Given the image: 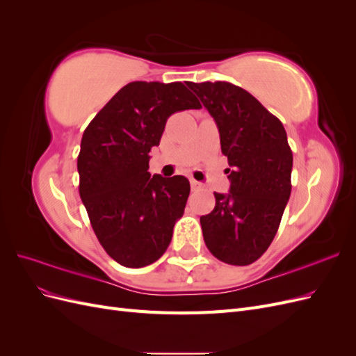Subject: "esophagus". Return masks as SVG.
Returning <instances> with one entry per match:
<instances>
[{
  "label": "esophagus",
  "instance_id": "34e87169",
  "mask_svg": "<svg viewBox=\"0 0 356 356\" xmlns=\"http://www.w3.org/2000/svg\"><path fill=\"white\" fill-rule=\"evenodd\" d=\"M190 184H191V190H200V188L203 187V186L200 184V182L196 181V179H191Z\"/></svg>",
  "mask_w": 356,
  "mask_h": 356
}]
</instances>
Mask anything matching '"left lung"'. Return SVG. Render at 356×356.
<instances>
[{
  "mask_svg": "<svg viewBox=\"0 0 356 356\" xmlns=\"http://www.w3.org/2000/svg\"><path fill=\"white\" fill-rule=\"evenodd\" d=\"M217 123L230 190L213 193L202 215L208 250L233 266L257 261L270 246L291 195L293 152L284 124L251 93L227 81H187Z\"/></svg>",
  "mask_w": 356,
  "mask_h": 356,
  "instance_id": "obj_1",
  "label": "left lung"
}]
</instances>
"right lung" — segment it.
I'll return each instance as SVG.
<instances>
[{
    "mask_svg": "<svg viewBox=\"0 0 356 356\" xmlns=\"http://www.w3.org/2000/svg\"><path fill=\"white\" fill-rule=\"evenodd\" d=\"M199 108L179 81H132L86 127L77 159L80 197L96 238L118 264L144 267L168 250L190 182L149 175V152L172 114Z\"/></svg>",
    "mask_w": 356,
    "mask_h": 356,
    "instance_id": "right-lung-1",
    "label": "right lung"
}]
</instances>
